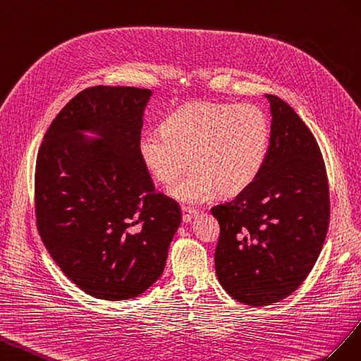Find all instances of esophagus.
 <instances>
[{
	"label": "esophagus",
	"instance_id": "esophagus-1",
	"mask_svg": "<svg viewBox=\"0 0 361 361\" xmlns=\"http://www.w3.org/2000/svg\"><path fill=\"white\" fill-rule=\"evenodd\" d=\"M181 212H183V221L184 222H190L195 218V214L198 213L197 209H193V207H190V205H186V204L181 205Z\"/></svg>",
	"mask_w": 361,
	"mask_h": 361
}]
</instances>
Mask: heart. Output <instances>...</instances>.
I'll return each instance as SVG.
<instances>
[{
  "label": "heart",
  "instance_id": "heart-1",
  "mask_svg": "<svg viewBox=\"0 0 361 361\" xmlns=\"http://www.w3.org/2000/svg\"><path fill=\"white\" fill-rule=\"evenodd\" d=\"M271 126L252 104L192 102L172 111L164 128H149L139 139V154L160 183H175V197L188 202L213 200L221 190L238 193L259 177L269 151Z\"/></svg>",
  "mask_w": 361,
  "mask_h": 361
}]
</instances>
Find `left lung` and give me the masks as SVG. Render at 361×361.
Returning <instances> with one entry per match:
<instances>
[{
	"instance_id": "obj_1",
	"label": "left lung",
	"mask_w": 361,
	"mask_h": 361,
	"mask_svg": "<svg viewBox=\"0 0 361 361\" xmlns=\"http://www.w3.org/2000/svg\"><path fill=\"white\" fill-rule=\"evenodd\" d=\"M271 102L263 168L230 202L212 207L221 233L214 269L224 289L248 305L281 301L313 269L329 224V188L314 136L286 101Z\"/></svg>"
}]
</instances>
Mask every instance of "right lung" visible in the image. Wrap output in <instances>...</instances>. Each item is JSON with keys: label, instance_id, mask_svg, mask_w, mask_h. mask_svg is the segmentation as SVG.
<instances>
[{"label": "right lung", "instance_id": "add662e5", "mask_svg": "<svg viewBox=\"0 0 361 361\" xmlns=\"http://www.w3.org/2000/svg\"><path fill=\"white\" fill-rule=\"evenodd\" d=\"M151 90L94 86L61 109L40 143L35 213L40 239L69 280L106 301L136 298L163 274L181 222L139 154ZM102 136L87 142L80 130Z\"/></svg>", "mask_w": 361, "mask_h": 361}]
</instances>
